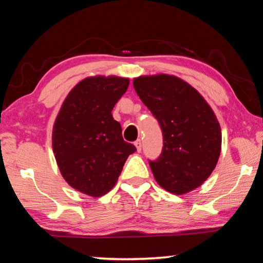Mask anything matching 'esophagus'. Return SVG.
<instances>
[{"label": "esophagus", "mask_w": 263, "mask_h": 263, "mask_svg": "<svg viewBox=\"0 0 263 263\" xmlns=\"http://www.w3.org/2000/svg\"><path fill=\"white\" fill-rule=\"evenodd\" d=\"M135 145H136L137 152H141V146H142V144H141V140H140V139H139V140H137V141L135 142Z\"/></svg>", "instance_id": "34e87169"}]
</instances>
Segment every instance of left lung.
<instances>
[{
	"label": "left lung",
	"instance_id": "1",
	"mask_svg": "<svg viewBox=\"0 0 263 263\" xmlns=\"http://www.w3.org/2000/svg\"><path fill=\"white\" fill-rule=\"evenodd\" d=\"M133 88L162 130V153L149 161L155 181L174 195L202 185L216 168L221 149L220 125L211 106L174 75L136 78Z\"/></svg>",
	"mask_w": 263,
	"mask_h": 263
}]
</instances>
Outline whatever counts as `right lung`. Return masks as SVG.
Returning <instances> with one entry per match:
<instances>
[{"label":"right lung","instance_id":"obj_1","mask_svg":"<svg viewBox=\"0 0 263 263\" xmlns=\"http://www.w3.org/2000/svg\"><path fill=\"white\" fill-rule=\"evenodd\" d=\"M128 83L115 75L83 79L69 91L53 125V153L62 177L91 197L114 188L128 155L136 152L111 114Z\"/></svg>","mask_w":263,"mask_h":263}]
</instances>
